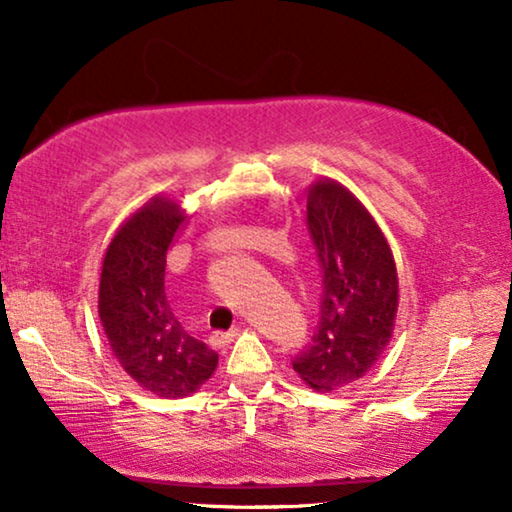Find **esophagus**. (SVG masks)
<instances>
[{
	"instance_id": "esophagus-1",
	"label": "esophagus",
	"mask_w": 512,
	"mask_h": 512,
	"mask_svg": "<svg viewBox=\"0 0 512 512\" xmlns=\"http://www.w3.org/2000/svg\"><path fill=\"white\" fill-rule=\"evenodd\" d=\"M237 335H240V328H230L228 333H216L214 340L219 342V345H223V342H233Z\"/></svg>"
}]
</instances>
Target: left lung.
Here are the masks:
<instances>
[{"label":"left lung","mask_w":512,"mask_h":512,"mask_svg":"<svg viewBox=\"0 0 512 512\" xmlns=\"http://www.w3.org/2000/svg\"><path fill=\"white\" fill-rule=\"evenodd\" d=\"M307 233L321 275L319 321L293 370L317 391L359 380L394 331L398 277L373 216L347 188L319 181L307 195Z\"/></svg>","instance_id":"left-lung-1"}]
</instances>
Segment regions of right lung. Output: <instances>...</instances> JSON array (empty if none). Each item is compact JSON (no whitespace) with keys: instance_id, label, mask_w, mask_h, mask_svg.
Listing matches in <instances>:
<instances>
[{"instance_id":"right-lung-1","label":"right lung","mask_w":512,"mask_h":512,"mask_svg":"<svg viewBox=\"0 0 512 512\" xmlns=\"http://www.w3.org/2000/svg\"><path fill=\"white\" fill-rule=\"evenodd\" d=\"M181 223L177 202L151 200L111 240L100 277L111 352L139 387L163 398L193 394L219 363V354L184 331L165 293L167 249Z\"/></svg>"}]
</instances>
